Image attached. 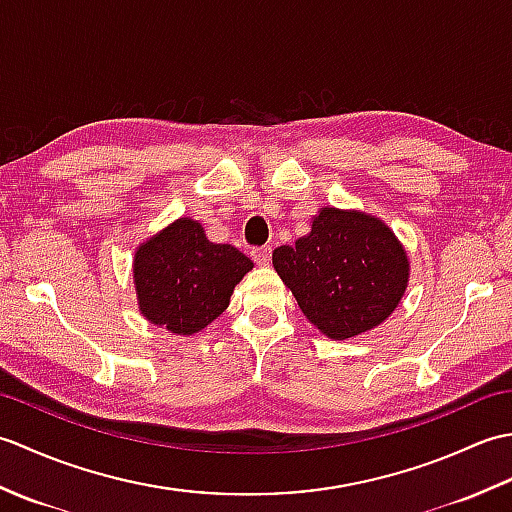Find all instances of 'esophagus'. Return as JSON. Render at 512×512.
Returning <instances> with one entry per match:
<instances>
[{
  "mask_svg": "<svg viewBox=\"0 0 512 512\" xmlns=\"http://www.w3.org/2000/svg\"><path fill=\"white\" fill-rule=\"evenodd\" d=\"M250 255H253L255 264H259V266H268V262H270V246H259V248H253V250H250Z\"/></svg>",
  "mask_w": 512,
  "mask_h": 512,
  "instance_id": "34e87169",
  "label": "esophagus"
}]
</instances>
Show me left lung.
<instances>
[{
    "mask_svg": "<svg viewBox=\"0 0 512 512\" xmlns=\"http://www.w3.org/2000/svg\"><path fill=\"white\" fill-rule=\"evenodd\" d=\"M273 266L308 321L334 341L383 323L409 281L405 248L383 220L332 206L295 246L275 248Z\"/></svg>",
    "mask_w": 512,
    "mask_h": 512,
    "instance_id": "obj_1",
    "label": "left lung"
}]
</instances>
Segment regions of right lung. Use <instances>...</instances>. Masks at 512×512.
<instances>
[{"label":"right lung","instance_id":"obj_1","mask_svg":"<svg viewBox=\"0 0 512 512\" xmlns=\"http://www.w3.org/2000/svg\"><path fill=\"white\" fill-rule=\"evenodd\" d=\"M253 262L213 244L200 222L180 217L136 248L134 286L143 317L173 334H195L228 308Z\"/></svg>","mask_w":512,"mask_h":512}]
</instances>
